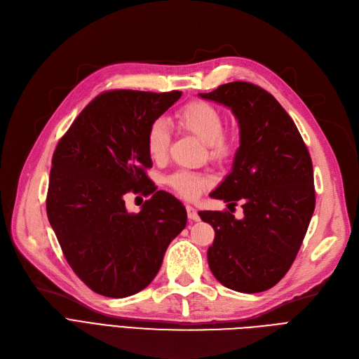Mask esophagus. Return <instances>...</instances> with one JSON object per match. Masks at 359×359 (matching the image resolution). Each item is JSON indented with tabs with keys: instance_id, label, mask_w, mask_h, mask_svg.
Instances as JSON below:
<instances>
[{
	"instance_id": "34e87169",
	"label": "esophagus",
	"mask_w": 359,
	"mask_h": 359,
	"mask_svg": "<svg viewBox=\"0 0 359 359\" xmlns=\"http://www.w3.org/2000/svg\"><path fill=\"white\" fill-rule=\"evenodd\" d=\"M186 212H187V218H189V219H192V221H198L199 219L198 211H196V208H194V206L187 205L186 206Z\"/></svg>"
}]
</instances>
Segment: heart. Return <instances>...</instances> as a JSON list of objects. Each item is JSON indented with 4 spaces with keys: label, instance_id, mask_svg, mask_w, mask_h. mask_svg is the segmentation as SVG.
I'll use <instances>...</instances> for the list:
<instances>
[{
    "label": "heart",
    "instance_id": "heart-1",
    "mask_svg": "<svg viewBox=\"0 0 359 359\" xmlns=\"http://www.w3.org/2000/svg\"><path fill=\"white\" fill-rule=\"evenodd\" d=\"M176 118L182 129L191 132L203 144L208 145L212 158L227 160L233 154L234 140L224 132V116L221 110L214 104L203 100H194L184 104L177 111ZM145 144L148 154L153 160L160 161L167 156L170 128L164 118H157L151 122L147 130ZM168 184L179 195L194 199L208 186V179L199 173L180 170L168 177Z\"/></svg>",
    "mask_w": 359,
    "mask_h": 359
}]
</instances>
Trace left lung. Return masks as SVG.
Returning <instances> with one entry per match:
<instances>
[{
  "instance_id": "left-lung-1",
  "label": "left lung",
  "mask_w": 359,
  "mask_h": 359,
  "mask_svg": "<svg viewBox=\"0 0 359 359\" xmlns=\"http://www.w3.org/2000/svg\"><path fill=\"white\" fill-rule=\"evenodd\" d=\"M199 96L230 107L240 128L231 173L211 198L229 208L241 202L244 217L199 212L215 230L211 272L230 290L266 291L291 268L314 212L310 153L285 109L262 87L234 81Z\"/></svg>"
}]
</instances>
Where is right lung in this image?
Instances as JSON below:
<instances>
[{"instance_id": "right-lung-1", "label": "right lung", "mask_w": 359, "mask_h": 359, "mask_svg": "<svg viewBox=\"0 0 359 359\" xmlns=\"http://www.w3.org/2000/svg\"><path fill=\"white\" fill-rule=\"evenodd\" d=\"M180 96L177 90L104 91L55 148L48 219L72 271L100 295L125 298L148 287L168 244L186 227L183 203L148 184L145 175L153 167L148 126ZM142 185L151 198L130 215L123 196Z\"/></svg>"}]
</instances>
